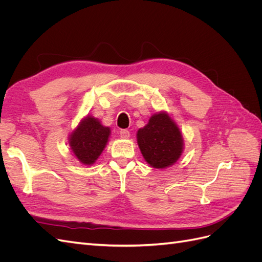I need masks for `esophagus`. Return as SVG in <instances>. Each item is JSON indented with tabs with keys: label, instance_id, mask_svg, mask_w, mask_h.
I'll list each match as a JSON object with an SVG mask.
<instances>
[{
	"label": "esophagus",
	"instance_id": "1",
	"mask_svg": "<svg viewBox=\"0 0 262 262\" xmlns=\"http://www.w3.org/2000/svg\"><path fill=\"white\" fill-rule=\"evenodd\" d=\"M120 137L122 138V139H129L130 138V132L128 131V130H120Z\"/></svg>",
	"mask_w": 262,
	"mask_h": 262
}]
</instances>
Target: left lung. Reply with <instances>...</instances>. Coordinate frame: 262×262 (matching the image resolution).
I'll return each instance as SVG.
<instances>
[{
	"instance_id": "left-lung-1",
	"label": "left lung",
	"mask_w": 262,
	"mask_h": 262,
	"mask_svg": "<svg viewBox=\"0 0 262 262\" xmlns=\"http://www.w3.org/2000/svg\"><path fill=\"white\" fill-rule=\"evenodd\" d=\"M138 144L147 164L163 169L175 164L184 150V139L176 122L161 112L149 118L137 134Z\"/></svg>"
}]
</instances>
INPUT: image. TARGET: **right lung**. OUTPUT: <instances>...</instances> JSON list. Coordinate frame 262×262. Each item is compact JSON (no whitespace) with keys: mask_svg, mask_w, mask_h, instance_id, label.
<instances>
[{"mask_svg":"<svg viewBox=\"0 0 262 262\" xmlns=\"http://www.w3.org/2000/svg\"><path fill=\"white\" fill-rule=\"evenodd\" d=\"M110 129L97 118L87 116L70 134L69 144L75 157L84 165H93L106 147Z\"/></svg>","mask_w":262,"mask_h":262,"instance_id":"right-lung-1","label":"right lung"}]
</instances>
